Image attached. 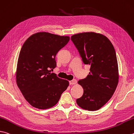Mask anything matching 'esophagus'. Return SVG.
Listing matches in <instances>:
<instances>
[{"instance_id": "34e87169", "label": "esophagus", "mask_w": 134, "mask_h": 134, "mask_svg": "<svg viewBox=\"0 0 134 134\" xmlns=\"http://www.w3.org/2000/svg\"><path fill=\"white\" fill-rule=\"evenodd\" d=\"M77 84V80L75 79H74L72 80H71V81H70V85H74V84Z\"/></svg>"}]
</instances>
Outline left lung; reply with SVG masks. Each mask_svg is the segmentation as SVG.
I'll return each mask as SVG.
<instances>
[{
	"label": "left lung",
	"mask_w": 134,
	"mask_h": 134,
	"mask_svg": "<svg viewBox=\"0 0 134 134\" xmlns=\"http://www.w3.org/2000/svg\"><path fill=\"white\" fill-rule=\"evenodd\" d=\"M71 40L83 63L91 65L87 77L78 81L84 93L81 98L77 99V104L86 110H98L110 99L118 83L115 49L108 38L99 33L75 34Z\"/></svg>",
	"instance_id": "left-lung-1"
}]
</instances>
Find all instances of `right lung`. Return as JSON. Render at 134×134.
Instances as JSON below:
<instances>
[{
    "label": "right lung",
    "mask_w": 134,
    "mask_h": 134,
    "mask_svg": "<svg viewBox=\"0 0 134 134\" xmlns=\"http://www.w3.org/2000/svg\"><path fill=\"white\" fill-rule=\"evenodd\" d=\"M69 36L38 32L24 43L16 69V83L33 107L45 109L56 104L69 82L51 72L56 67L57 52L67 44Z\"/></svg>",
    "instance_id": "right-lung-1"
}]
</instances>
